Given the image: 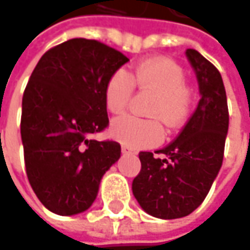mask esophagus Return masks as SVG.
I'll return each mask as SVG.
<instances>
[{
  "instance_id": "34e87169",
  "label": "esophagus",
  "mask_w": 250,
  "mask_h": 250,
  "mask_svg": "<svg viewBox=\"0 0 250 250\" xmlns=\"http://www.w3.org/2000/svg\"><path fill=\"white\" fill-rule=\"evenodd\" d=\"M122 153H135L134 149H131L129 146H126V145H122Z\"/></svg>"
}]
</instances>
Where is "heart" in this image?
<instances>
[{"label":"heart","instance_id":"obj_1","mask_svg":"<svg viewBox=\"0 0 250 250\" xmlns=\"http://www.w3.org/2000/svg\"><path fill=\"white\" fill-rule=\"evenodd\" d=\"M155 94L149 114L156 118L126 115L115 119L111 132L124 145L149 148L162 142L165 129L161 119L178 128L190 116L195 108V94L187 85L184 68L167 57H156L136 63L131 72L115 71L105 85V104L109 112L122 114L129 106L134 88Z\"/></svg>","mask_w":250,"mask_h":250}]
</instances>
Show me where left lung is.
<instances>
[{"instance_id": "left-lung-1", "label": "left lung", "mask_w": 250, "mask_h": 250, "mask_svg": "<svg viewBox=\"0 0 250 250\" xmlns=\"http://www.w3.org/2000/svg\"><path fill=\"white\" fill-rule=\"evenodd\" d=\"M201 99L187 125L164 149L139 152L141 172L132 192L141 208L159 219L192 213L204 202L222 167L229 128L226 92L219 71L196 49H187Z\"/></svg>"}]
</instances>
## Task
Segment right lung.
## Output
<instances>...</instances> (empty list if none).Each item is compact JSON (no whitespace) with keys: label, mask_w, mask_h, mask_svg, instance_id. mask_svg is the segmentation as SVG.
Returning a JSON list of instances; mask_svg holds the SVG:
<instances>
[{"label":"right lung","mask_w":250,"mask_h":250,"mask_svg":"<svg viewBox=\"0 0 250 250\" xmlns=\"http://www.w3.org/2000/svg\"><path fill=\"white\" fill-rule=\"evenodd\" d=\"M128 61L99 41L74 38L46 51L29 77L21 115L25 169L37 198L57 215L86 210L121 156L118 142L89 136L108 126L105 85Z\"/></svg>","instance_id":"obj_1"}]
</instances>
